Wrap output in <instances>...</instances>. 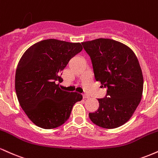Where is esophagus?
Here are the masks:
<instances>
[{"mask_svg": "<svg viewBox=\"0 0 158 158\" xmlns=\"http://www.w3.org/2000/svg\"><path fill=\"white\" fill-rule=\"evenodd\" d=\"M82 97H83V99H88V98H89V96L86 95V94H84Z\"/></svg>", "mask_w": 158, "mask_h": 158, "instance_id": "1", "label": "esophagus"}]
</instances>
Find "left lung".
<instances>
[{
  "instance_id": "1",
  "label": "left lung",
  "mask_w": 158,
  "mask_h": 158,
  "mask_svg": "<svg viewBox=\"0 0 158 158\" xmlns=\"http://www.w3.org/2000/svg\"><path fill=\"white\" fill-rule=\"evenodd\" d=\"M91 59L94 77L107 87V95L98 99L99 108L89 113L90 120L105 128L128 122L142 99L143 77L137 56L127 45L110 39L81 43Z\"/></svg>"
}]
</instances>
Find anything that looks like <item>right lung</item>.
I'll return each mask as SVG.
<instances>
[{
    "label": "right lung",
    "instance_id": "add662e5",
    "mask_svg": "<svg viewBox=\"0 0 158 158\" xmlns=\"http://www.w3.org/2000/svg\"><path fill=\"white\" fill-rule=\"evenodd\" d=\"M81 50L80 43L46 39L30 47L20 59L16 95L23 111L37 126L52 129L61 126L70 117L74 104L82 99L80 94L59 88L61 71Z\"/></svg>",
    "mask_w": 158,
    "mask_h": 158
}]
</instances>
